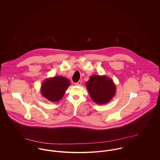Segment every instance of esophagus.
<instances>
[{"label":"esophagus","mask_w":160,"mask_h":160,"mask_svg":"<svg viewBox=\"0 0 160 160\" xmlns=\"http://www.w3.org/2000/svg\"><path fill=\"white\" fill-rule=\"evenodd\" d=\"M82 84V81H79L78 82H76V83H75V85L76 86H80L81 84Z\"/></svg>","instance_id":"34e87169"}]
</instances>
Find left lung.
Listing matches in <instances>:
<instances>
[{
  "label": "left lung",
  "instance_id": "1",
  "mask_svg": "<svg viewBox=\"0 0 160 160\" xmlns=\"http://www.w3.org/2000/svg\"><path fill=\"white\" fill-rule=\"evenodd\" d=\"M86 86L92 100L97 104L109 102L116 92L113 81L105 76L93 75L86 82Z\"/></svg>",
  "mask_w": 160,
  "mask_h": 160
}]
</instances>
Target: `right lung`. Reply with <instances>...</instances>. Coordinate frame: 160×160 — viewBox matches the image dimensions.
Listing matches in <instances>:
<instances>
[{"label":"right lung","mask_w":160,"mask_h":160,"mask_svg":"<svg viewBox=\"0 0 160 160\" xmlns=\"http://www.w3.org/2000/svg\"><path fill=\"white\" fill-rule=\"evenodd\" d=\"M70 82L63 76H56L45 81L41 87V93L50 102H57L62 99Z\"/></svg>","instance_id":"add662e5"}]
</instances>
